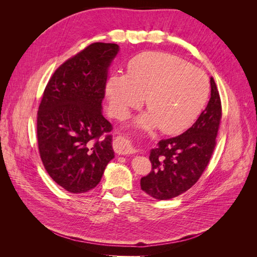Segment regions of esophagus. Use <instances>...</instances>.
<instances>
[{
  "label": "esophagus",
  "instance_id": "1",
  "mask_svg": "<svg viewBox=\"0 0 257 257\" xmlns=\"http://www.w3.org/2000/svg\"><path fill=\"white\" fill-rule=\"evenodd\" d=\"M113 149L118 154L126 155V154H133L137 150L134 148V146L131 144L130 141L123 136H118L113 141Z\"/></svg>",
  "mask_w": 257,
  "mask_h": 257
}]
</instances>
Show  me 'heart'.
<instances>
[{"mask_svg":"<svg viewBox=\"0 0 257 257\" xmlns=\"http://www.w3.org/2000/svg\"><path fill=\"white\" fill-rule=\"evenodd\" d=\"M106 94L112 114L126 115L142 105L147 112L135 120L143 130L159 126L165 134L190 127L203 111L209 96V81L201 69L165 52H144L132 60L127 74L109 77Z\"/></svg>","mask_w":257,"mask_h":257,"instance_id":"heart-1","label":"heart"}]
</instances>
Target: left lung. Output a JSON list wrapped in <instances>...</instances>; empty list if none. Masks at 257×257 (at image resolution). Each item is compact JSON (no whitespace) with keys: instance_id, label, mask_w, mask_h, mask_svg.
<instances>
[{"instance_id":"8db88e82","label":"left lung","mask_w":257,"mask_h":257,"mask_svg":"<svg viewBox=\"0 0 257 257\" xmlns=\"http://www.w3.org/2000/svg\"><path fill=\"white\" fill-rule=\"evenodd\" d=\"M211 97L196 122L183 134L162 139L150 151L152 170L141 179L142 190L155 199L174 198L191 189L204 173L215 147L222 118L219 91L211 77Z\"/></svg>"}]
</instances>
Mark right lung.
Here are the masks:
<instances>
[{"instance_id": "1", "label": "right lung", "mask_w": 257, "mask_h": 257, "mask_svg": "<svg viewBox=\"0 0 257 257\" xmlns=\"http://www.w3.org/2000/svg\"><path fill=\"white\" fill-rule=\"evenodd\" d=\"M118 52L116 44L94 43L68 59L52 75L38 107L42 162L53 181L71 193L94 189L114 158L108 134L112 126L102 103Z\"/></svg>"}]
</instances>
